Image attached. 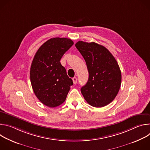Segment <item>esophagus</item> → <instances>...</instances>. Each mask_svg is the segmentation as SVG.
I'll return each instance as SVG.
<instances>
[{
	"label": "esophagus",
	"mask_w": 150,
	"mask_h": 150,
	"mask_svg": "<svg viewBox=\"0 0 150 150\" xmlns=\"http://www.w3.org/2000/svg\"><path fill=\"white\" fill-rule=\"evenodd\" d=\"M72 81H73V82L74 84H76L77 83V78L76 77H74L72 78Z\"/></svg>",
	"instance_id": "esophagus-1"
}]
</instances>
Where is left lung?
Wrapping results in <instances>:
<instances>
[{"instance_id":"1","label":"left lung","mask_w":150,"mask_h":150,"mask_svg":"<svg viewBox=\"0 0 150 150\" xmlns=\"http://www.w3.org/2000/svg\"><path fill=\"white\" fill-rule=\"evenodd\" d=\"M75 46L87 64L88 80L81 91L85 100L95 108H102L116 97L122 75L118 63L105 47L94 42L78 41Z\"/></svg>"}]
</instances>
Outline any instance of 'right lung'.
I'll list each match as a JSON object with an SVG mask.
<instances>
[{
	"instance_id": "obj_1",
	"label": "right lung",
	"mask_w": 150,
	"mask_h": 150,
	"mask_svg": "<svg viewBox=\"0 0 150 150\" xmlns=\"http://www.w3.org/2000/svg\"><path fill=\"white\" fill-rule=\"evenodd\" d=\"M74 45L69 38H50L36 52L30 68V80L37 98L43 104L55 108L65 101L73 81L60 62Z\"/></svg>"
}]
</instances>
